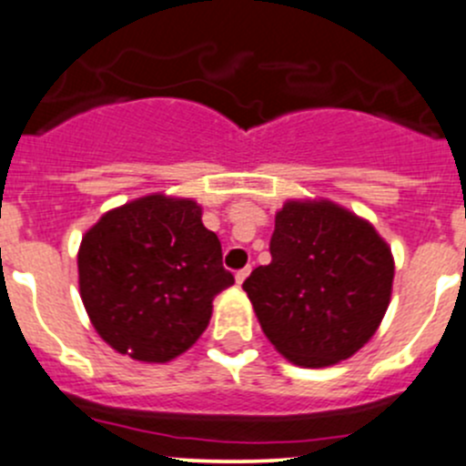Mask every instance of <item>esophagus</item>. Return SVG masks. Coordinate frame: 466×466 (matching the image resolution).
<instances>
[{
    "label": "esophagus",
    "mask_w": 466,
    "mask_h": 466,
    "mask_svg": "<svg viewBox=\"0 0 466 466\" xmlns=\"http://www.w3.org/2000/svg\"><path fill=\"white\" fill-rule=\"evenodd\" d=\"M248 271H251V269H248V267H244V269L235 271V283L242 285V283H244V279H247V276H248Z\"/></svg>",
    "instance_id": "1"
}]
</instances>
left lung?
Masks as SVG:
<instances>
[{"mask_svg": "<svg viewBox=\"0 0 466 466\" xmlns=\"http://www.w3.org/2000/svg\"><path fill=\"white\" fill-rule=\"evenodd\" d=\"M269 253L242 289L280 356L329 367L370 342L390 306L394 258L367 219L326 199L288 201Z\"/></svg>", "mask_w": 466, "mask_h": 466, "instance_id": "1", "label": "left lung"}]
</instances>
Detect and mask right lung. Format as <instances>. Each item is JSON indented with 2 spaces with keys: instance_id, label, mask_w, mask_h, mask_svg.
<instances>
[{
  "instance_id": "obj_1",
  "label": "right lung",
  "mask_w": 466,
  "mask_h": 466,
  "mask_svg": "<svg viewBox=\"0 0 466 466\" xmlns=\"http://www.w3.org/2000/svg\"><path fill=\"white\" fill-rule=\"evenodd\" d=\"M235 283L192 199L149 195L108 210L81 239L78 289L117 353L169 362L199 339L213 299Z\"/></svg>"
}]
</instances>
